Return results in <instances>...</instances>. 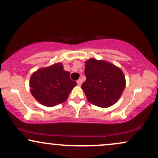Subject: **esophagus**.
<instances>
[{"mask_svg": "<svg viewBox=\"0 0 158 158\" xmlns=\"http://www.w3.org/2000/svg\"><path fill=\"white\" fill-rule=\"evenodd\" d=\"M81 83H82V81H81V79H78L77 80V84L79 86H80V85H81Z\"/></svg>", "mask_w": 158, "mask_h": 158, "instance_id": "obj_1", "label": "esophagus"}]
</instances>
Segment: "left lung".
Here are the masks:
<instances>
[{"instance_id": "obj_1", "label": "left lung", "mask_w": 158, "mask_h": 158, "mask_svg": "<svg viewBox=\"0 0 158 158\" xmlns=\"http://www.w3.org/2000/svg\"><path fill=\"white\" fill-rule=\"evenodd\" d=\"M86 80L81 85L88 101L108 108L118 101L126 87V79L117 66L103 60L90 59L85 62Z\"/></svg>"}]
</instances>
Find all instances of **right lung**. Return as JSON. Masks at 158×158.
I'll return each mask as SVG.
<instances>
[{
	"label": "right lung",
	"instance_id": "1",
	"mask_svg": "<svg viewBox=\"0 0 158 158\" xmlns=\"http://www.w3.org/2000/svg\"><path fill=\"white\" fill-rule=\"evenodd\" d=\"M77 83L61 63L41 68L30 78V91L34 98L45 106L52 107L65 102Z\"/></svg>",
	"mask_w": 158,
	"mask_h": 158
}]
</instances>
